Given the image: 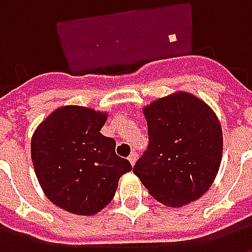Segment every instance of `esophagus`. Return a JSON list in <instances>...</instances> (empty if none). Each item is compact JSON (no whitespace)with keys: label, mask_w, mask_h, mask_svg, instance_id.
I'll return each mask as SVG.
<instances>
[{"label":"esophagus","mask_w":252,"mask_h":252,"mask_svg":"<svg viewBox=\"0 0 252 252\" xmlns=\"http://www.w3.org/2000/svg\"><path fill=\"white\" fill-rule=\"evenodd\" d=\"M128 159H129L131 164H135V163H136V160H137V154L136 153H131V155L128 157Z\"/></svg>","instance_id":"esophagus-1"}]
</instances>
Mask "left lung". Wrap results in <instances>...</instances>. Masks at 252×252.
Wrapping results in <instances>:
<instances>
[{"label":"left lung","mask_w":252,"mask_h":252,"mask_svg":"<svg viewBox=\"0 0 252 252\" xmlns=\"http://www.w3.org/2000/svg\"><path fill=\"white\" fill-rule=\"evenodd\" d=\"M147 150L133 173L148 193L166 206L180 208L211 188L220 167L222 132L217 116L189 93L159 98L143 109Z\"/></svg>","instance_id":"obj_1"}]
</instances>
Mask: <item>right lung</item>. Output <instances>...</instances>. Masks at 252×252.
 I'll return each instance as SVG.
<instances>
[{
  "instance_id": "right-lung-1",
  "label": "right lung",
  "mask_w": 252,
  "mask_h": 252,
  "mask_svg": "<svg viewBox=\"0 0 252 252\" xmlns=\"http://www.w3.org/2000/svg\"><path fill=\"white\" fill-rule=\"evenodd\" d=\"M106 113L63 106L37 126L31 142L36 177L48 200L64 211L90 216L115 197L119 180L131 171L116 155V142L101 128Z\"/></svg>"
}]
</instances>
